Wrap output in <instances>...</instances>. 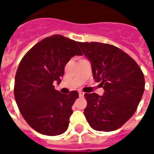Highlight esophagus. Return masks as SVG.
Instances as JSON below:
<instances>
[{"mask_svg": "<svg viewBox=\"0 0 154 154\" xmlns=\"http://www.w3.org/2000/svg\"><path fill=\"white\" fill-rule=\"evenodd\" d=\"M79 97H83L84 96V92H82V91H79Z\"/></svg>", "mask_w": 154, "mask_h": 154, "instance_id": "34e87169", "label": "esophagus"}]
</instances>
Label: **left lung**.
Returning a JSON list of instances; mask_svg holds the SVG:
<instances>
[{
  "instance_id": "obj_1",
  "label": "left lung",
  "mask_w": 154,
  "mask_h": 154,
  "mask_svg": "<svg viewBox=\"0 0 154 154\" xmlns=\"http://www.w3.org/2000/svg\"><path fill=\"white\" fill-rule=\"evenodd\" d=\"M91 62L94 79L103 87L104 94L85 93L84 115L97 131H113L133 116L142 99L145 79L133 58L112 45L77 42Z\"/></svg>"
}]
</instances>
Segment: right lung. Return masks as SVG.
I'll return each instance as SVG.
<instances>
[{
    "mask_svg": "<svg viewBox=\"0 0 154 154\" xmlns=\"http://www.w3.org/2000/svg\"><path fill=\"white\" fill-rule=\"evenodd\" d=\"M77 42L60 35L47 37L25 54L17 68L14 98L28 124L47 136L62 134L69 127L77 91L69 95L55 89L71 58L82 55Z\"/></svg>",
    "mask_w": 154,
    "mask_h": 154,
    "instance_id": "1",
    "label": "right lung"
}]
</instances>
